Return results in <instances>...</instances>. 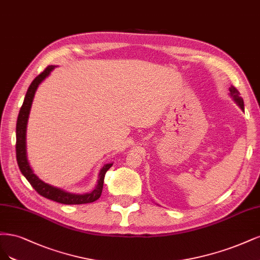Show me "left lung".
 Returning a JSON list of instances; mask_svg holds the SVG:
<instances>
[{
    "mask_svg": "<svg viewBox=\"0 0 260 260\" xmlns=\"http://www.w3.org/2000/svg\"><path fill=\"white\" fill-rule=\"evenodd\" d=\"M229 90H230V96L234 99V102H236L240 106V108L242 109V110H244V102H243V98L240 97L239 90L234 86H231L229 88Z\"/></svg>",
    "mask_w": 260,
    "mask_h": 260,
    "instance_id": "left-lung-1",
    "label": "left lung"
}]
</instances>
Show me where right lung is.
I'll return each instance as SVG.
<instances>
[{"instance_id": "add662e5", "label": "right lung", "mask_w": 260, "mask_h": 260, "mask_svg": "<svg viewBox=\"0 0 260 260\" xmlns=\"http://www.w3.org/2000/svg\"><path fill=\"white\" fill-rule=\"evenodd\" d=\"M55 69V66H48L47 68L40 73L38 77L32 81L30 84L27 94L24 96L23 104L19 110L17 124H16V158H17V163L19 166V170L21 174L26 177V179L30 182V185L35 188V190L42 197L49 199L55 202L72 205V204H86L95 202L102 196L103 187H104V179L107 171L110 169L113 163L105 164L98 175V181L95 186L94 190L85 194H75L67 192L60 188L53 187L48 183L41 180L38 176L33 173L32 169L27 158V149H26V132H27V124L29 119L30 109L32 106L33 98L39 87V85L43 82L51 72Z\"/></svg>"}]
</instances>
